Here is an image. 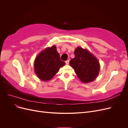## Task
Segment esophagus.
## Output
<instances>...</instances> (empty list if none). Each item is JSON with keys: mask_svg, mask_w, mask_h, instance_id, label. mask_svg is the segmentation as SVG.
Listing matches in <instances>:
<instances>
[{"mask_svg": "<svg viewBox=\"0 0 128 128\" xmlns=\"http://www.w3.org/2000/svg\"><path fill=\"white\" fill-rule=\"evenodd\" d=\"M69 63V60H67V61H66V64H68Z\"/></svg>", "mask_w": 128, "mask_h": 128, "instance_id": "obj_1", "label": "esophagus"}]
</instances>
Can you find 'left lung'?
Masks as SVG:
<instances>
[{
  "label": "left lung",
  "mask_w": 128,
  "mask_h": 128,
  "mask_svg": "<svg viewBox=\"0 0 128 128\" xmlns=\"http://www.w3.org/2000/svg\"><path fill=\"white\" fill-rule=\"evenodd\" d=\"M75 58L69 64L83 83L94 80L99 74L100 64L98 59L88 50L77 47L74 51Z\"/></svg>",
  "instance_id": "1"
}]
</instances>
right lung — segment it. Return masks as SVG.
<instances>
[{
    "label": "right lung",
    "mask_w": 128,
    "mask_h": 128,
    "mask_svg": "<svg viewBox=\"0 0 128 128\" xmlns=\"http://www.w3.org/2000/svg\"><path fill=\"white\" fill-rule=\"evenodd\" d=\"M65 65L61 61L56 46L48 48L41 52L36 58L34 68L36 74L40 80L48 81L51 80Z\"/></svg>",
    "instance_id": "obj_1"
}]
</instances>
